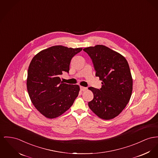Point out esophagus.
I'll return each mask as SVG.
<instances>
[{
    "label": "esophagus",
    "mask_w": 158,
    "mask_h": 158,
    "mask_svg": "<svg viewBox=\"0 0 158 158\" xmlns=\"http://www.w3.org/2000/svg\"><path fill=\"white\" fill-rule=\"evenodd\" d=\"M80 90H81V91L84 92V91H85V90H87V88H86V87H84L83 86H80Z\"/></svg>",
    "instance_id": "obj_1"
}]
</instances>
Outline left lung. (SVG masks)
Returning a JSON list of instances; mask_svg holds the SVG:
<instances>
[{
    "label": "left lung",
    "mask_w": 158,
    "mask_h": 158,
    "mask_svg": "<svg viewBox=\"0 0 158 158\" xmlns=\"http://www.w3.org/2000/svg\"><path fill=\"white\" fill-rule=\"evenodd\" d=\"M92 60L95 75L102 81V87L88 89L94 99L88 103L99 118L110 120L119 115L128 104L132 92L133 80L128 63L120 53L102 45L83 49Z\"/></svg>",
    "instance_id": "1"
}]
</instances>
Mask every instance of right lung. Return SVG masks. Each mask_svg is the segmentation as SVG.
<instances>
[{
	"instance_id": "add662e5",
	"label": "right lung",
	"mask_w": 158,
	"mask_h": 158,
	"mask_svg": "<svg viewBox=\"0 0 158 158\" xmlns=\"http://www.w3.org/2000/svg\"><path fill=\"white\" fill-rule=\"evenodd\" d=\"M82 49L55 45L33 57L27 71V89L32 104L45 117L61 116L78 96L79 85L63 83L60 76L69 73L72 58Z\"/></svg>"
}]
</instances>
